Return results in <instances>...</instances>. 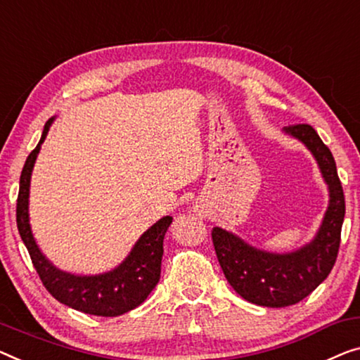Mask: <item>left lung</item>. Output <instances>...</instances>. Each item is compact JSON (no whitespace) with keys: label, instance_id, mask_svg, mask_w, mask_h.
<instances>
[{"label":"left lung","instance_id":"8db88e82","mask_svg":"<svg viewBox=\"0 0 360 360\" xmlns=\"http://www.w3.org/2000/svg\"><path fill=\"white\" fill-rule=\"evenodd\" d=\"M283 132L309 148L328 186V208L314 239L292 252L276 254L257 249L223 228L212 231L214 252L228 283L240 297L264 307L297 304L326 280L336 262L346 213L335 158L315 129L294 124L284 127Z\"/></svg>","mask_w":360,"mask_h":360}]
</instances>
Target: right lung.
<instances>
[{
    "instance_id": "1",
    "label": "right lung",
    "mask_w": 360,
    "mask_h": 360,
    "mask_svg": "<svg viewBox=\"0 0 360 360\" xmlns=\"http://www.w3.org/2000/svg\"><path fill=\"white\" fill-rule=\"evenodd\" d=\"M53 121L55 117L46 121L39 146L27 157L20 173L18 208H15L19 234L29 250L32 264L39 273L43 286L53 297L79 312L98 315V317H117L141 305L160 281L163 239L169 224L173 223V218L163 217L153 226H150L137 239L126 259L110 271L89 276L74 275L53 265L37 244L29 218L32 171Z\"/></svg>"
}]
</instances>
